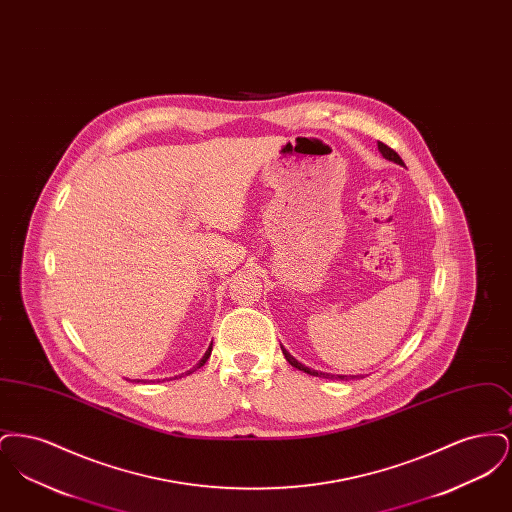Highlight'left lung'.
<instances>
[{
	"instance_id": "left-lung-1",
	"label": "left lung",
	"mask_w": 512,
	"mask_h": 512,
	"mask_svg": "<svg viewBox=\"0 0 512 512\" xmlns=\"http://www.w3.org/2000/svg\"><path fill=\"white\" fill-rule=\"evenodd\" d=\"M378 151L384 155V159H388V161H393V163H397V165H401V167H405V163H403V159L391 149V147L386 146V144H382V142H378ZM282 347V353H284V357H286V361L293 366V368H297V370H303V372H307V374H311V376H318V378H340V380H349V378H363V376H340V374H326V372H318V370H313V368H309V366L301 365L295 357H292L288 351H286V347L284 345H280Z\"/></svg>"
}]
</instances>
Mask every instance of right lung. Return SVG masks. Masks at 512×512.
Wrapping results in <instances>:
<instances>
[{"mask_svg": "<svg viewBox=\"0 0 512 512\" xmlns=\"http://www.w3.org/2000/svg\"><path fill=\"white\" fill-rule=\"evenodd\" d=\"M211 351H213V341H211V345H209V349H207V351H205V355H203V357H201V361H199V363H197V365H195L194 368H190V370H188V372H186V374H192V372H195V370H197V368H201V366L205 365V363H207V361H209V357H211ZM174 378H176V376H174ZM138 382H140V380H138Z\"/></svg>", "mask_w": 512, "mask_h": 512, "instance_id": "obj_1", "label": "right lung"}]
</instances>
